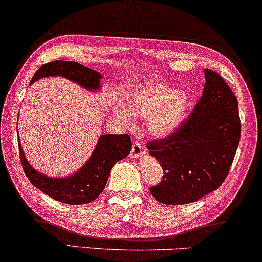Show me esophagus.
<instances>
[{
    "mask_svg": "<svg viewBox=\"0 0 262 262\" xmlns=\"http://www.w3.org/2000/svg\"><path fill=\"white\" fill-rule=\"evenodd\" d=\"M144 151H145L144 148H143V145L140 144V143L134 142L133 145H132L130 155H132V158H139L144 154Z\"/></svg>",
    "mask_w": 262,
    "mask_h": 262,
    "instance_id": "esophagus-1",
    "label": "esophagus"
}]
</instances>
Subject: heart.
Listing matches in <instances>:
<instances>
[{"label":"heart","instance_id":"b5f03b06","mask_svg":"<svg viewBox=\"0 0 262 262\" xmlns=\"http://www.w3.org/2000/svg\"><path fill=\"white\" fill-rule=\"evenodd\" d=\"M189 99L184 92L164 84H151L137 89L126 99V107L133 116L145 118L150 133L166 136L179 126L185 118ZM116 116L130 124L132 116L124 108H118Z\"/></svg>","mask_w":262,"mask_h":262}]
</instances>
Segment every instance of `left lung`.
Segmentation results:
<instances>
[{"label":"left lung","instance_id":"8db88e82","mask_svg":"<svg viewBox=\"0 0 262 262\" xmlns=\"http://www.w3.org/2000/svg\"><path fill=\"white\" fill-rule=\"evenodd\" d=\"M203 94L188 118L169 136L149 140L163 178L150 186L159 203H194L216 190L228 177L240 142L237 99L225 79L205 68Z\"/></svg>","mask_w":262,"mask_h":262}]
</instances>
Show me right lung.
<instances>
[{
    "label": "right lung",
    "instance_id": "right-lung-1",
    "mask_svg": "<svg viewBox=\"0 0 262 262\" xmlns=\"http://www.w3.org/2000/svg\"><path fill=\"white\" fill-rule=\"evenodd\" d=\"M48 76L66 77L93 91L99 88L100 74L98 72L77 62L53 61L46 63L37 70L31 83ZM18 148L26 177L37 189L57 201L71 205H80L97 199L100 192L104 190L112 166L130 153L132 142L128 134H103L87 164L78 173L64 179H53L39 174L26 160L19 140Z\"/></svg>",
    "mask_w": 262,
    "mask_h": 262
}]
</instances>
